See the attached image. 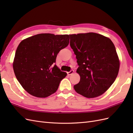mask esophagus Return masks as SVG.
<instances>
[{
	"mask_svg": "<svg viewBox=\"0 0 133 133\" xmlns=\"http://www.w3.org/2000/svg\"><path fill=\"white\" fill-rule=\"evenodd\" d=\"M73 73H74V70H71L70 71L67 72V74H68V75H71Z\"/></svg>",
	"mask_w": 133,
	"mask_h": 133,
	"instance_id": "obj_1",
	"label": "esophagus"
}]
</instances>
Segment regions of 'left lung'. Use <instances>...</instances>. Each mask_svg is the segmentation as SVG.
Wrapping results in <instances>:
<instances>
[{
    "label": "left lung",
    "instance_id": "obj_1",
    "mask_svg": "<svg viewBox=\"0 0 133 133\" xmlns=\"http://www.w3.org/2000/svg\"><path fill=\"white\" fill-rule=\"evenodd\" d=\"M70 45L79 65L80 76L74 85L76 92L88 98L104 94L116 79L120 63L111 40L95 33L71 34Z\"/></svg>",
    "mask_w": 133,
    "mask_h": 133
}]
</instances>
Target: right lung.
I'll return each mask as SVG.
<instances>
[{
  "instance_id": "obj_1",
  "label": "right lung",
  "mask_w": 133,
  "mask_h": 133,
  "mask_svg": "<svg viewBox=\"0 0 133 133\" xmlns=\"http://www.w3.org/2000/svg\"><path fill=\"white\" fill-rule=\"evenodd\" d=\"M69 43L68 35L39 34L22 41L15 52L13 69L28 93L46 98L57 90L67 75L56 65L59 52Z\"/></svg>"
}]
</instances>
